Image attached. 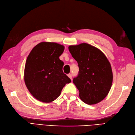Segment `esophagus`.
I'll use <instances>...</instances> for the list:
<instances>
[{
  "mask_svg": "<svg viewBox=\"0 0 135 135\" xmlns=\"http://www.w3.org/2000/svg\"><path fill=\"white\" fill-rule=\"evenodd\" d=\"M68 76L71 79H72V74H69L68 75Z\"/></svg>",
  "mask_w": 135,
  "mask_h": 135,
  "instance_id": "34e87169",
  "label": "esophagus"
}]
</instances>
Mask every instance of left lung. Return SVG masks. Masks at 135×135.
I'll return each instance as SVG.
<instances>
[{"instance_id": "left-lung-1", "label": "left lung", "mask_w": 135, "mask_h": 135, "mask_svg": "<svg viewBox=\"0 0 135 135\" xmlns=\"http://www.w3.org/2000/svg\"><path fill=\"white\" fill-rule=\"evenodd\" d=\"M69 50L78 64V74L73 82L79 90L80 98L89 104L100 102L112 86L110 62L102 51L88 44L69 46Z\"/></svg>"}]
</instances>
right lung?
<instances>
[{
	"label": "right lung",
	"instance_id": "1",
	"mask_svg": "<svg viewBox=\"0 0 135 135\" xmlns=\"http://www.w3.org/2000/svg\"><path fill=\"white\" fill-rule=\"evenodd\" d=\"M64 46L56 42H42L32 49L26 61L24 81L36 99L49 103L56 99L70 79L64 73V62L59 57Z\"/></svg>",
	"mask_w": 135,
	"mask_h": 135
}]
</instances>
